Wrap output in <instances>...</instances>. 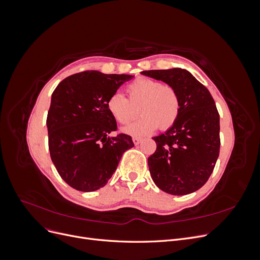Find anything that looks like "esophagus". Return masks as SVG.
I'll return each mask as SVG.
<instances>
[{"instance_id": "esophagus-1", "label": "esophagus", "mask_w": 260, "mask_h": 260, "mask_svg": "<svg viewBox=\"0 0 260 260\" xmlns=\"http://www.w3.org/2000/svg\"><path fill=\"white\" fill-rule=\"evenodd\" d=\"M132 141H133V143H135L136 145H138V144H140L141 141H142V139H141V138H138V137H135V138L132 139Z\"/></svg>"}]
</instances>
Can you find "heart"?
<instances>
[{"label": "heart", "mask_w": 260, "mask_h": 260, "mask_svg": "<svg viewBox=\"0 0 260 260\" xmlns=\"http://www.w3.org/2000/svg\"><path fill=\"white\" fill-rule=\"evenodd\" d=\"M129 100L114 92L107 100V109L114 119L122 124L130 122L139 108L138 119L123 131L132 136L151 133L157 127L167 130L177 121L180 113V98L177 90L168 83H160L141 77L127 85Z\"/></svg>", "instance_id": "obj_1"}]
</instances>
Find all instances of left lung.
<instances>
[{
  "label": "left lung",
  "mask_w": 260,
  "mask_h": 260,
  "mask_svg": "<svg viewBox=\"0 0 260 260\" xmlns=\"http://www.w3.org/2000/svg\"><path fill=\"white\" fill-rule=\"evenodd\" d=\"M143 75L174 86L180 98L175 124L154 137L156 151L148 157L155 184L172 195H186L207 182L220 151V117L205 85L185 69L145 70Z\"/></svg>",
  "instance_id": "obj_1"
}]
</instances>
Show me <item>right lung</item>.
<instances>
[{
  "mask_svg": "<svg viewBox=\"0 0 260 260\" xmlns=\"http://www.w3.org/2000/svg\"><path fill=\"white\" fill-rule=\"evenodd\" d=\"M130 75L86 70L65 78L52 94L46 118L52 161L61 179L78 191L106 185L122 154L135 146L130 136L118 133L107 109L109 95Z\"/></svg>",
  "mask_w": 260,
  "mask_h": 260,
  "instance_id": "right-lung-1",
  "label": "right lung"
}]
</instances>
